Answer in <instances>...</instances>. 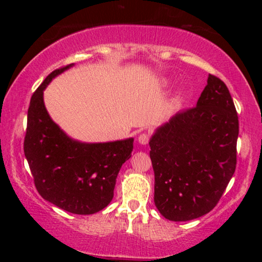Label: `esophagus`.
Returning a JSON list of instances; mask_svg holds the SVG:
<instances>
[{"label": "esophagus", "instance_id": "1", "mask_svg": "<svg viewBox=\"0 0 262 262\" xmlns=\"http://www.w3.org/2000/svg\"><path fill=\"white\" fill-rule=\"evenodd\" d=\"M137 142H139V143H140L141 145L148 144V142H149V135L145 134V133H143V134H141V135L139 136V139H137Z\"/></svg>", "mask_w": 262, "mask_h": 262}]
</instances>
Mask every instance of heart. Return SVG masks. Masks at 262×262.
<instances>
[{
	"label": "heart",
	"mask_w": 262,
	"mask_h": 262,
	"mask_svg": "<svg viewBox=\"0 0 262 262\" xmlns=\"http://www.w3.org/2000/svg\"><path fill=\"white\" fill-rule=\"evenodd\" d=\"M171 83H172L171 78H168V77H163V78H161V81H159V84H161V86H163V88L170 86ZM184 96H185V92L183 90H179L178 92H177L173 98H172V100H171L170 108L171 110H177V108H178L179 106L181 105V103H183Z\"/></svg>",
	"instance_id": "obj_1"
}]
</instances>
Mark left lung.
Instances as JSON below:
<instances>
[{
    "label": "left lung",
    "mask_w": 262,
    "mask_h": 262,
    "mask_svg": "<svg viewBox=\"0 0 262 262\" xmlns=\"http://www.w3.org/2000/svg\"><path fill=\"white\" fill-rule=\"evenodd\" d=\"M238 115L224 82L207 79L196 106L150 137L154 201L166 220L199 219L214 208L236 170Z\"/></svg>",
    "instance_id": "1"
}]
</instances>
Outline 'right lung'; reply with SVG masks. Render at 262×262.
Segmentation results:
<instances>
[{
	"label": "right lung",
	"mask_w": 262,
	"mask_h": 262,
	"mask_svg": "<svg viewBox=\"0 0 262 262\" xmlns=\"http://www.w3.org/2000/svg\"><path fill=\"white\" fill-rule=\"evenodd\" d=\"M74 66L52 72L33 94L24 154L35 187L46 201L72 214L91 215L112 201L118 173L132 157L134 139L89 143L70 137L52 120L43 90Z\"/></svg>",
	"instance_id": "obj_1"
}]
</instances>
